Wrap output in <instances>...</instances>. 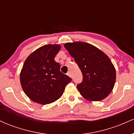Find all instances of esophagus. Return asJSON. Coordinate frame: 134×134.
I'll return each mask as SVG.
<instances>
[{"label": "esophagus", "mask_w": 134, "mask_h": 134, "mask_svg": "<svg viewBox=\"0 0 134 134\" xmlns=\"http://www.w3.org/2000/svg\"><path fill=\"white\" fill-rule=\"evenodd\" d=\"M67 76L69 77H71V73H70V72H67Z\"/></svg>", "instance_id": "esophagus-1"}]
</instances>
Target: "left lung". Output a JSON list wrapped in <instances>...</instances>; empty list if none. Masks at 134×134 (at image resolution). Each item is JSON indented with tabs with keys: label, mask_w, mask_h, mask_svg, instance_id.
<instances>
[{
	"label": "left lung",
	"mask_w": 134,
	"mask_h": 134,
	"mask_svg": "<svg viewBox=\"0 0 134 134\" xmlns=\"http://www.w3.org/2000/svg\"><path fill=\"white\" fill-rule=\"evenodd\" d=\"M64 47L82 72V82L77 88L83 98L91 101L107 98L116 80V70L110 58L97 47L82 41L66 43Z\"/></svg>",
	"instance_id": "left-lung-1"
}]
</instances>
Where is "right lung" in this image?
I'll return each mask as SVG.
<instances>
[{
    "mask_svg": "<svg viewBox=\"0 0 134 134\" xmlns=\"http://www.w3.org/2000/svg\"><path fill=\"white\" fill-rule=\"evenodd\" d=\"M60 44H46L27 57L20 74L24 93L34 102L50 104L59 99L71 78L62 73L54 58Z\"/></svg>",
    "mask_w": 134,
    "mask_h": 134,
    "instance_id": "add662e5",
    "label": "right lung"
}]
</instances>
